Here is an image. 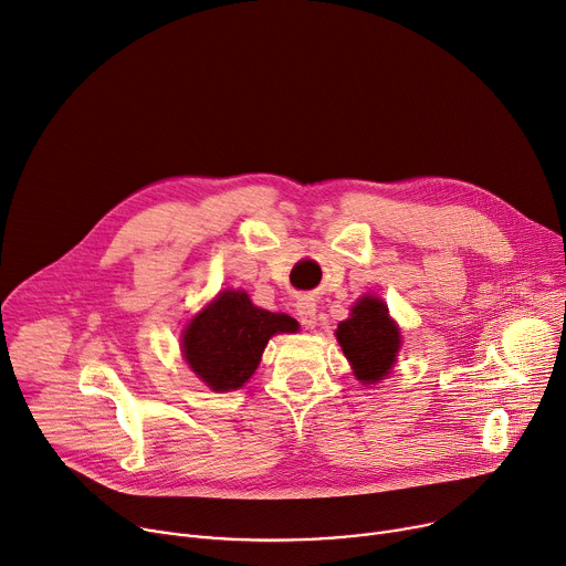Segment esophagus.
I'll return each instance as SVG.
<instances>
[{"label": "esophagus", "instance_id": "obj_1", "mask_svg": "<svg viewBox=\"0 0 566 566\" xmlns=\"http://www.w3.org/2000/svg\"><path fill=\"white\" fill-rule=\"evenodd\" d=\"M295 314L302 327L312 329L316 325V302L312 297H300L295 302Z\"/></svg>", "mask_w": 566, "mask_h": 566}]
</instances>
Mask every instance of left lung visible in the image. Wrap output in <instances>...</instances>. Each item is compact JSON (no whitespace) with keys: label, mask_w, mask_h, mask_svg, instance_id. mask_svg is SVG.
Masks as SVG:
<instances>
[{"label":"left lung","mask_w":566,"mask_h":566,"mask_svg":"<svg viewBox=\"0 0 566 566\" xmlns=\"http://www.w3.org/2000/svg\"><path fill=\"white\" fill-rule=\"evenodd\" d=\"M336 338L356 379L364 384H375L388 375L401 345L399 329L388 316V306L373 295L352 306V316L338 325Z\"/></svg>","instance_id":"obj_1"}]
</instances>
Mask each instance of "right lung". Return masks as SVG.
Listing matches in <instances>:
<instances>
[{"label":"right lung","mask_w":566,"mask_h":566,"mask_svg":"<svg viewBox=\"0 0 566 566\" xmlns=\"http://www.w3.org/2000/svg\"><path fill=\"white\" fill-rule=\"evenodd\" d=\"M295 329L291 316L260 310L243 291H223L189 323L182 352L189 368L212 390L223 392L252 377L273 334Z\"/></svg>","instance_id":"1"}]
</instances>
